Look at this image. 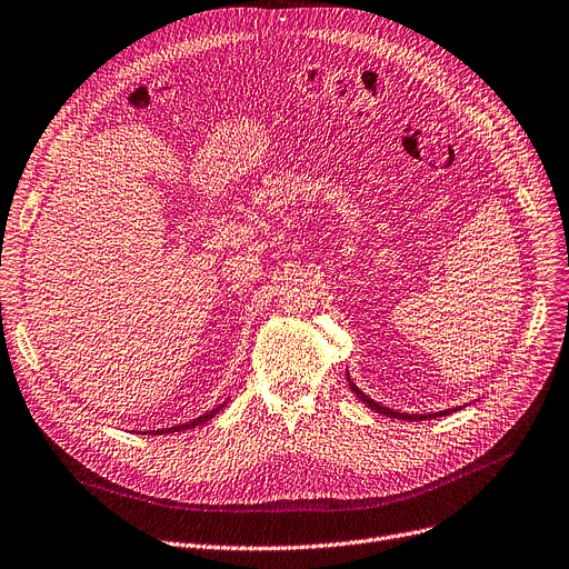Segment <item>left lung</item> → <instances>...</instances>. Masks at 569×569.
I'll return each instance as SVG.
<instances>
[{"label": "left lung", "mask_w": 569, "mask_h": 569, "mask_svg": "<svg viewBox=\"0 0 569 569\" xmlns=\"http://www.w3.org/2000/svg\"><path fill=\"white\" fill-rule=\"evenodd\" d=\"M349 386H351V390L358 395V400H362L369 409H375V411H379V413H383V416H392V418H407V421H421V418H437V416H447V413H451V409H447V411H439V413H428V416H413V413H400V411H392V409H388V407H381L379 402H375V400H369L367 395L351 381V377H349Z\"/></svg>", "instance_id": "1"}]
</instances>
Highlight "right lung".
Instances as JSON below:
<instances>
[{
    "mask_svg": "<svg viewBox=\"0 0 569 569\" xmlns=\"http://www.w3.org/2000/svg\"><path fill=\"white\" fill-rule=\"evenodd\" d=\"M223 407H226V405H220V407H216V409L207 411L204 416H200V418H194V421H190V423H183V426H174V428H169V430H158V432H160V435H162V432L167 435V432H181V430H188V428H197V426H202V423H207V421H209V418H213V416H216V413H218L220 409H223ZM153 432H156V430H153Z\"/></svg>",
    "mask_w": 569,
    "mask_h": 569,
    "instance_id": "obj_1",
    "label": "right lung"
}]
</instances>
